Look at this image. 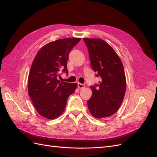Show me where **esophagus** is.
I'll list each match as a JSON object with an SVG mask.
<instances>
[{"mask_svg": "<svg viewBox=\"0 0 157 157\" xmlns=\"http://www.w3.org/2000/svg\"><path fill=\"white\" fill-rule=\"evenodd\" d=\"M78 88L79 89L84 88H85V85L83 84H81V83H78Z\"/></svg>", "mask_w": 157, "mask_h": 157, "instance_id": "esophagus-1", "label": "esophagus"}]
</instances>
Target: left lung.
<instances>
[{
    "label": "left lung",
    "instance_id": "8db88e82",
    "mask_svg": "<svg viewBox=\"0 0 157 157\" xmlns=\"http://www.w3.org/2000/svg\"><path fill=\"white\" fill-rule=\"evenodd\" d=\"M86 44L92 67L96 77L101 78L98 84L91 86L92 97L87 101L88 109L96 118L113 115L124 99L126 80L123 65L115 51L100 39H83Z\"/></svg>",
    "mask_w": 157,
    "mask_h": 157
}]
</instances>
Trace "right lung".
Returning a JSON list of instances; mask_svg holds the SVG:
<instances>
[{"label": "right lung", "mask_w": 157, "mask_h": 157, "mask_svg": "<svg viewBox=\"0 0 157 157\" xmlns=\"http://www.w3.org/2000/svg\"><path fill=\"white\" fill-rule=\"evenodd\" d=\"M80 38L57 40L44 45L37 52L28 77V94L40 115L55 119L65 110L71 94L77 84L60 82V71L68 74L67 62L69 52Z\"/></svg>", "instance_id": "1"}]
</instances>
